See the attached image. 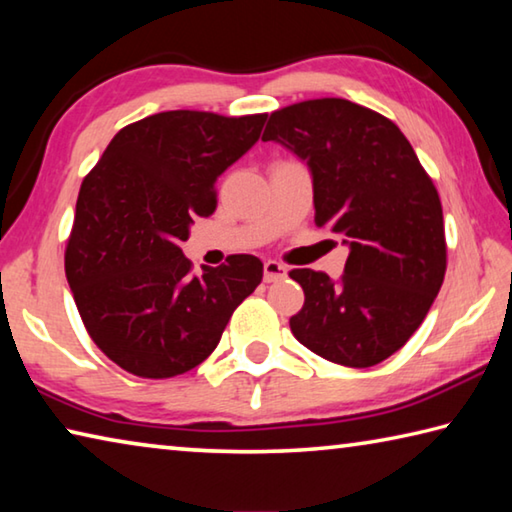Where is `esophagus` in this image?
<instances>
[{"mask_svg":"<svg viewBox=\"0 0 512 512\" xmlns=\"http://www.w3.org/2000/svg\"><path fill=\"white\" fill-rule=\"evenodd\" d=\"M287 275V266L275 262V259H268V262H264V282H277L282 280V277Z\"/></svg>","mask_w":512,"mask_h":512,"instance_id":"1","label":"esophagus"}]
</instances>
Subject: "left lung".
Wrapping results in <instances>:
<instances>
[{
  "label": "left lung",
  "mask_w": 512,
  "mask_h": 512,
  "mask_svg": "<svg viewBox=\"0 0 512 512\" xmlns=\"http://www.w3.org/2000/svg\"><path fill=\"white\" fill-rule=\"evenodd\" d=\"M262 140L305 160L314 221L350 246L341 280L293 268L305 305L289 325L332 363L368 368L422 325L443 287L447 241L438 189L391 119L348 99H309L271 112Z\"/></svg>",
  "instance_id": "1"
}]
</instances>
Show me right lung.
I'll use <instances>...</instances> for the list:
<instances>
[{"label":"right lung","instance_id":"obj_1","mask_svg":"<svg viewBox=\"0 0 512 512\" xmlns=\"http://www.w3.org/2000/svg\"><path fill=\"white\" fill-rule=\"evenodd\" d=\"M264 119L158 112L121 128L83 178L65 275L90 339L131 375L196 368L262 282L253 255L196 275L180 244L196 214H214L216 178L259 140Z\"/></svg>","mask_w":512,"mask_h":512}]
</instances>
